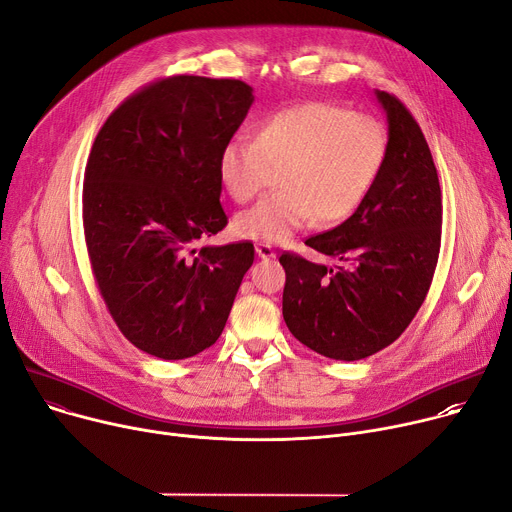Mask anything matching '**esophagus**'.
Instances as JSON below:
<instances>
[{
	"instance_id": "34e87169",
	"label": "esophagus",
	"mask_w": 512,
	"mask_h": 512,
	"mask_svg": "<svg viewBox=\"0 0 512 512\" xmlns=\"http://www.w3.org/2000/svg\"><path fill=\"white\" fill-rule=\"evenodd\" d=\"M255 253H257L261 259H275V257H277L275 249H273L271 245H267V243H257V245H255Z\"/></svg>"
}]
</instances>
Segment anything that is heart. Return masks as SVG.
Masks as SVG:
<instances>
[{
  "label": "heart",
  "mask_w": 512,
  "mask_h": 512,
  "mask_svg": "<svg viewBox=\"0 0 512 512\" xmlns=\"http://www.w3.org/2000/svg\"><path fill=\"white\" fill-rule=\"evenodd\" d=\"M388 159L384 124L327 102H306L263 118L253 141L232 138L218 155L228 196L245 204L277 181V192L235 218L241 239L286 243L302 228L331 226L367 200Z\"/></svg>",
  "instance_id": "1"
}]
</instances>
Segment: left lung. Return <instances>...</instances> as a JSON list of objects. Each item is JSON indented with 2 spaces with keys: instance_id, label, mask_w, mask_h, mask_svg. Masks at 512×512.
<instances>
[{
  "instance_id": "1",
  "label": "left lung",
  "mask_w": 512,
  "mask_h": 512,
  "mask_svg": "<svg viewBox=\"0 0 512 512\" xmlns=\"http://www.w3.org/2000/svg\"><path fill=\"white\" fill-rule=\"evenodd\" d=\"M388 120V159L359 210L308 247L343 265L284 253V320L312 351L365 359L392 345L425 302L441 247V188L421 126L406 106L376 91Z\"/></svg>"
}]
</instances>
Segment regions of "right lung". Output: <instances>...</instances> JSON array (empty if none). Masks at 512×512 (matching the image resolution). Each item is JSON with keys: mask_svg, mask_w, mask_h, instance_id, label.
Returning a JSON list of instances; mask_svg holds the SVG:
<instances>
[{"mask_svg": "<svg viewBox=\"0 0 512 512\" xmlns=\"http://www.w3.org/2000/svg\"><path fill=\"white\" fill-rule=\"evenodd\" d=\"M253 87L175 75L122 102L91 147L85 243L122 335L159 359H185L220 337L253 243L196 245L220 232L218 155L243 124Z\"/></svg>", "mask_w": 512, "mask_h": 512, "instance_id": "1", "label": "right lung"}]
</instances>
